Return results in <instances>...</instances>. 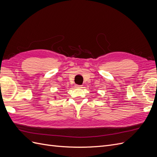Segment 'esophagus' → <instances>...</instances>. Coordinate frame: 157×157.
Masks as SVG:
<instances>
[{
	"label": "esophagus",
	"mask_w": 157,
	"mask_h": 157,
	"mask_svg": "<svg viewBox=\"0 0 157 157\" xmlns=\"http://www.w3.org/2000/svg\"><path fill=\"white\" fill-rule=\"evenodd\" d=\"M75 87H76V88H82V86H81V85L76 84V85H75Z\"/></svg>",
	"instance_id": "34e87169"
}]
</instances>
